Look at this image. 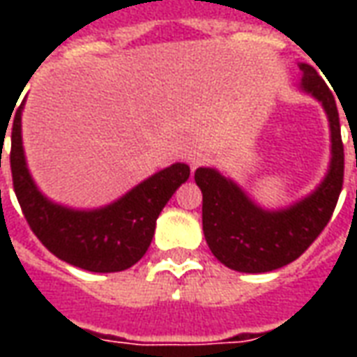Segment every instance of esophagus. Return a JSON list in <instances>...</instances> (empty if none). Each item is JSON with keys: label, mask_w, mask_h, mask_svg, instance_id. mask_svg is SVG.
<instances>
[{"label": "esophagus", "mask_w": 357, "mask_h": 357, "mask_svg": "<svg viewBox=\"0 0 357 357\" xmlns=\"http://www.w3.org/2000/svg\"><path fill=\"white\" fill-rule=\"evenodd\" d=\"M202 160H204V156H202L201 153H193V155L187 156V162H189V166H191V170H197V168L202 164Z\"/></svg>", "instance_id": "esophagus-1"}]
</instances>
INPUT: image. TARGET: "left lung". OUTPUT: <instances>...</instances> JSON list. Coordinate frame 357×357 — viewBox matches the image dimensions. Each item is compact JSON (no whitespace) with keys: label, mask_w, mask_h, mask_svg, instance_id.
Masks as SVG:
<instances>
[{"label":"left lung","mask_w":357,"mask_h":357,"mask_svg":"<svg viewBox=\"0 0 357 357\" xmlns=\"http://www.w3.org/2000/svg\"><path fill=\"white\" fill-rule=\"evenodd\" d=\"M298 88L321 102L331 130V162L321 183L291 206H258L233 179L216 168H199L195 181L202 191V231L212 255L243 273L273 271L294 262L329 224L344 178V147L335 97L314 66L300 63Z\"/></svg>","instance_id":"1"}]
</instances>
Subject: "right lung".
<instances>
[{"mask_svg": "<svg viewBox=\"0 0 357 357\" xmlns=\"http://www.w3.org/2000/svg\"><path fill=\"white\" fill-rule=\"evenodd\" d=\"M20 118L22 105L15 112L11 124L9 160L13 187L30 229L43 247L63 262L95 273L124 271L139 262L153 241L156 218L176 189L189 179V166L183 162L172 164L101 208H68L50 201L30 176L22 147Z\"/></svg>", "mask_w": 357, "mask_h": 357, "instance_id": "obj_1", "label": "right lung"}]
</instances>
